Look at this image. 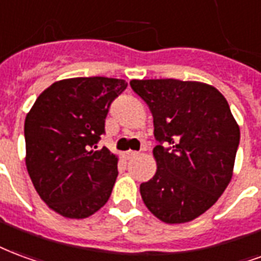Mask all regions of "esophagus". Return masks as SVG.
Segmentation results:
<instances>
[{"instance_id": "1", "label": "esophagus", "mask_w": 261, "mask_h": 261, "mask_svg": "<svg viewBox=\"0 0 261 261\" xmlns=\"http://www.w3.org/2000/svg\"><path fill=\"white\" fill-rule=\"evenodd\" d=\"M136 155H139V151H132V150H129V151H125V153H123V157L126 160L133 159V157H136Z\"/></svg>"}]
</instances>
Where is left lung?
Masks as SVG:
<instances>
[{
	"mask_svg": "<svg viewBox=\"0 0 261 261\" xmlns=\"http://www.w3.org/2000/svg\"><path fill=\"white\" fill-rule=\"evenodd\" d=\"M150 107L157 172L140 185L144 204L167 224L195 220L224 193L232 178L239 126L225 97L200 82L132 81Z\"/></svg>",
	"mask_w": 261,
	"mask_h": 261,
	"instance_id": "left-lung-1",
	"label": "left lung"
}]
</instances>
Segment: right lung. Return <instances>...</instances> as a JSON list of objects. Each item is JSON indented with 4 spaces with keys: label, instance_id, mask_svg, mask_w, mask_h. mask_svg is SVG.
<instances>
[{
    "label": "right lung",
    "instance_id": "add662e5",
    "mask_svg": "<svg viewBox=\"0 0 261 261\" xmlns=\"http://www.w3.org/2000/svg\"><path fill=\"white\" fill-rule=\"evenodd\" d=\"M122 79L72 77L53 83L24 119L26 167L40 197L68 218H86L111 196L118 159L97 149Z\"/></svg>",
    "mask_w": 261,
    "mask_h": 261
}]
</instances>
